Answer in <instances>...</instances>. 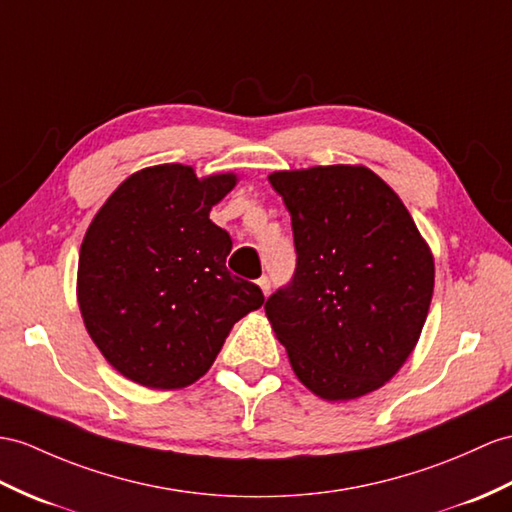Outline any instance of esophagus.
I'll list each match as a JSON object with an SVG mask.
<instances>
[{"label": "esophagus", "instance_id": "esophagus-1", "mask_svg": "<svg viewBox=\"0 0 512 512\" xmlns=\"http://www.w3.org/2000/svg\"><path fill=\"white\" fill-rule=\"evenodd\" d=\"M258 286H260V289H263L265 295H269V291H271V280H269V276H260V278H258Z\"/></svg>", "mask_w": 512, "mask_h": 512}]
</instances>
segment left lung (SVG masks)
I'll return each mask as SVG.
<instances>
[{"instance_id": "8db88e82", "label": "left lung", "mask_w": 512, "mask_h": 512, "mask_svg": "<svg viewBox=\"0 0 512 512\" xmlns=\"http://www.w3.org/2000/svg\"><path fill=\"white\" fill-rule=\"evenodd\" d=\"M291 213L293 278L265 302L291 367L323 400L380 389L428 317L434 263L413 217L365 167L271 173Z\"/></svg>"}]
</instances>
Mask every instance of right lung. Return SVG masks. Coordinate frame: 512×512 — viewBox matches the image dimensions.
<instances>
[{
	"instance_id": "obj_1",
	"label": "right lung",
	"mask_w": 512,
	"mask_h": 512,
	"mask_svg": "<svg viewBox=\"0 0 512 512\" xmlns=\"http://www.w3.org/2000/svg\"><path fill=\"white\" fill-rule=\"evenodd\" d=\"M236 184L191 167L134 173L95 215L78 265L84 326L108 363L149 389H180L215 363L232 326L263 306L226 267L230 234L208 219Z\"/></svg>"
}]
</instances>
